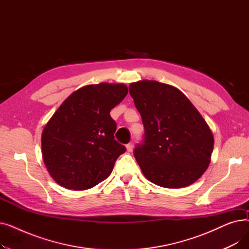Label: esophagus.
Returning <instances> with one entry per match:
<instances>
[{
  "label": "esophagus",
  "mask_w": 249,
  "mask_h": 249,
  "mask_svg": "<svg viewBox=\"0 0 249 249\" xmlns=\"http://www.w3.org/2000/svg\"><path fill=\"white\" fill-rule=\"evenodd\" d=\"M133 147H134V145H133L132 142L128 143V144L126 145V148H127V151H128V152H131V151L133 150Z\"/></svg>",
  "instance_id": "obj_1"
}]
</instances>
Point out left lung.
I'll use <instances>...</instances> for the list:
<instances>
[{
	"instance_id": "8db88e82",
	"label": "left lung",
	"mask_w": 249,
	"mask_h": 249,
	"mask_svg": "<svg viewBox=\"0 0 249 249\" xmlns=\"http://www.w3.org/2000/svg\"><path fill=\"white\" fill-rule=\"evenodd\" d=\"M129 93L141 115L144 136L134 149L143 175L162 188L188 187L206 172L214 137L199 111L181 91L166 84L143 80Z\"/></svg>"
}]
</instances>
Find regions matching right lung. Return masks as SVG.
<instances>
[{"instance_id":"right-lung-1","label":"right lung","mask_w":249,"mask_h":249,"mask_svg":"<svg viewBox=\"0 0 249 249\" xmlns=\"http://www.w3.org/2000/svg\"><path fill=\"white\" fill-rule=\"evenodd\" d=\"M124 84L101 83L76 89L45 125L43 161L51 178L65 189L95 187L112 173L126 147L114 138L110 111L126 97Z\"/></svg>"}]
</instances>
